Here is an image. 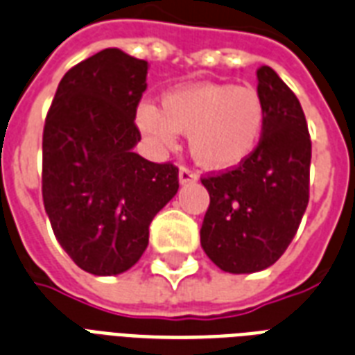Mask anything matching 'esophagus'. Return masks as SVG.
Masks as SVG:
<instances>
[{
  "label": "esophagus",
  "mask_w": 355,
  "mask_h": 355,
  "mask_svg": "<svg viewBox=\"0 0 355 355\" xmlns=\"http://www.w3.org/2000/svg\"><path fill=\"white\" fill-rule=\"evenodd\" d=\"M197 175L188 167H182L180 171H178V182L180 184H188V182H196Z\"/></svg>",
  "instance_id": "34e87169"
}]
</instances>
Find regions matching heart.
<instances>
[{"mask_svg": "<svg viewBox=\"0 0 355 355\" xmlns=\"http://www.w3.org/2000/svg\"><path fill=\"white\" fill-rule=\"evenodd\" d=\"M135 124L158 150L188 134L189 153L208 171L238 167L255 153L266 126V110L253 87L191 83L162 94L159 105L141 104Z\"/></svg>", "mask_w": 355, "mask_h": 355, "instance_id": "obj_1", "label": "heart"}]
</instances>
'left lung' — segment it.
<instances>
[{
  "label": "left lung",
  "instance_id": "1",
  "mask_svg": "<svg viewBox=\"0 0 355 355\" xmlns=\"http://www.w3.org/2000/svg\"><path fill=\"white\" fill-rule=\"evenodd\" d=\"M257 80L266 110L259 147L236 169L201 180L210 196L201 245L229 274L272 266L309 202L311 137L300 100L270 67L257 70Z\"/></svg>",
  "mask_w": 355,
  "mask_h": 355
}]
</instances>
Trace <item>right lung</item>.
<instances>
[{
  "label": "right lung",
  "instance_id": "1",
  "mask_svg": "<svg viewBox=\"0 0 355 355\" xmlns=\"http://www.w3.org/2000/svg\"><path fill=\"white\" fill-rule=\"evenodd\" d=\"M147 70V61L105 48L63 76L46 117V214L61 248L93 275L134 266L150 221L178 191L177 167L134 153Z\"/></svg>",
  "mask_w": 355,
  "mask_h": 355
}]
</instances>
